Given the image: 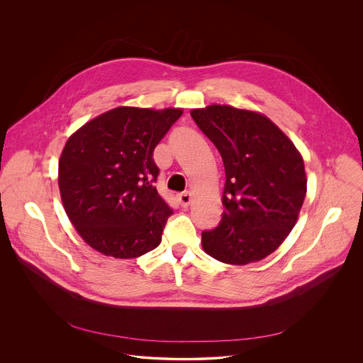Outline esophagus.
<instances>
[{"label": "esophagus", "instance_id": "1", "mask_svg": "<svg viewBox=\"0 0 363 363\" xmlns=\"http://www.w3.org/2000/svg\"><path fill=\"white\" fill-rule=\"evenodd\" d=\"M177 199L179 202V205L182 206V208H186V206L192 202V194L191 192H181L177 195Z\"/></svg>", "mask_w": 363, "mask_h": 363}]
</instances>
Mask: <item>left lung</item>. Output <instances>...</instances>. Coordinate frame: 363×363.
Returning <instances> with one entry per match:
<instances>
[{
	"mask_svg": "<svg viewBox=\"0 0 363 363\" xmlns=\"http://www.w3.org/2000/svg\"><path fill=\"white\" fill-rule=\"evenodd\" d=\"M191 116L225 168V211L218 227L202 231V248L227 264L263 260L297 221L307 186L301 155L260 113L211 105Z\"/></svg>",
	"mask_w": 363,
	"mask_h": 363,
	"instance_id": "8db88e82",
	"label": "left lung"
}]
</instances>
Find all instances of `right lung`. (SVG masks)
Segmentation results:
<instances>
[{
    "instance_id": "right-lung-1",
    "label": "right lung",
    "mask_w": 363,
    "mask_h": 363,
    "mask_svg": "<svg viewBox=\"0 0 363 363\" xmlns=\"http://www.w3.org/2000/svg\"><path fill=\"white\" fill-rule=\"evenodd\" d=\"M182 109L116 108L73 133L59 161L67 217L94 250L135 258L157 248L172 208L155 186L153 149Z\"/></svg>"
}]
</instances>
